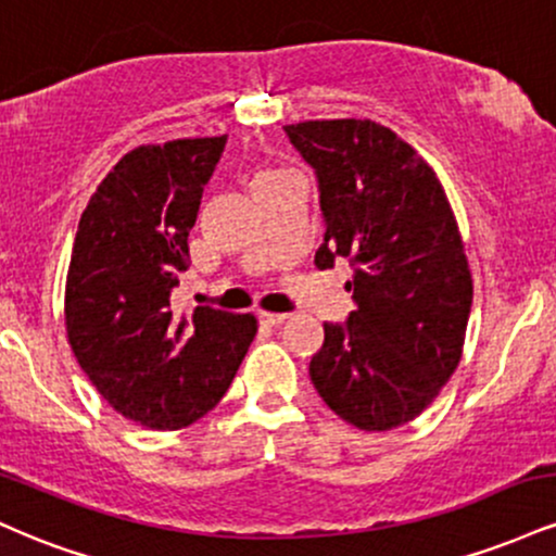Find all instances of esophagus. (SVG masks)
<instances>
[{"label": "esophagus", "instance_id": "34e87169", "mask_svg": "<svg viewBox=\"0 0 556 556\" xmlns=\"http://www.w3.org/2000/svg\"><path fill=\"white\" fill-rule=\"evenodd\" d=\"M258 321L264 324V327H279V324L287 321V314H269V311H261Z\"/></svg>", "mask_w": 556, "mask_h": 556}]
</instances>
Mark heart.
I'll list each match as a JSON object with an SVG mask.
<instances>
[{"label": "heart", "mask_w": 556, "mask_h": 556, "mask_svg": "<svg viewBox=\"0 0 556 556\" xmlns=\"http://www.w3.org/2000/svg\"><path fill=\"white\" fill-rule=\"evenodd\" d=\"M266 175H274V172H264V175H261V177H266Z\"/></svg>", "instance_id": "1"}]
</instances>
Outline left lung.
<instances>
[{
    "instance_id": "left-lung-1",
    "label": "left lung",
    "mask_w": 556,
    "mask_h": 556,
    "mask_svg": "<svg viewBox=\"0 0 556 556\" xmlns=\"http://www.w3.org/2000/svg\"><path fill=\"white\" fill-rule=\"evenodd\" d=\"M318 177V269L348 258L355 311L324 324L316 392L342 420L389 431L418 418L463 358L473 303L465 245L437 172L371 119L285 125Z\"/></svg>"
}]
</instances>
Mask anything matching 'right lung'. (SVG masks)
Masks as SVG:
<instances>
[{
    "label": "right lung",
    "mask_w": 556,
    "mask_h": 556,
    "mask_svg": "<svg viewBox=\"0 0 556 556\" xmlns=\"http://www.w3.org/2000/svg\"><path fill=\"white\" fill-rule=\"evenodd\" d=\"M227 136L138 146L114 164L75 232L65 324L75 358L117 413L177 431L225 397L256 316L198 305L175 316L188 235Z\"/></svg>",
    "instance_id": "right-lung-1"
}]
</instances>
